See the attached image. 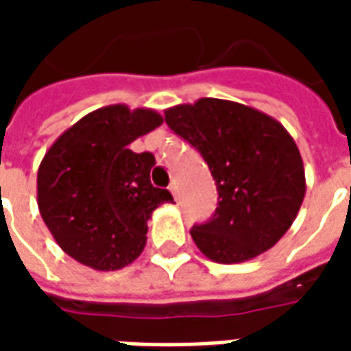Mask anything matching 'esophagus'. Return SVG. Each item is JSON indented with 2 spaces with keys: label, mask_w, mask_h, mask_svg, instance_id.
I'll return each instance as SVG.
<instances>
[{
  "label": "esophagus",
  "mask_w": 351,
  "mask_h": 351,
  "mask_svg": "<svg viewBox=\"0 0 351 351\" xmlns=\"http://www.w3.org/2000/svg\"><path fill=\"white\" fill-rule=\"evenodd\" d=\"M169 190H171V193H173V195H175L176 201H178V184H176L175 180H173V182L169 184Z\"/></svg>",
  "instance_id": "34e87169"
}]
</instances>
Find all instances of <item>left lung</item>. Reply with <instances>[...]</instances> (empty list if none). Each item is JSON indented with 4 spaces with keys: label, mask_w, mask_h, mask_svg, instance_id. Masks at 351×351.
<instances>
[{
    "label": "left lung",
    "mask_w": 351,
    "mask_h": 351,
    "mask_svg": "<svg viewBox=\"0 0 351 351\" xmlns=\"http://www.w3.org/2000/svg\"><path fill=\"white\" fill-rule=\"evenodd\" d=\"M165 122L195 146L218 188L213 220L191 239L216 263H243L278 243L306 193L304 165L287 130L237 101L201 97L165 108Z\"/></svg>",
    "instance_id": "obj_1"
}]
</instances>
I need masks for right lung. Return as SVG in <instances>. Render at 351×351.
<instances>
[{"mask_svg": "<svg viewBox=\"0 0 351 351\" xmlns=\"http://www.w3.org/2000/svg\"><path fill=\"white\" fill-rule=\"evenodd\" d=\"M163 123L152 108L108 105L52 143L37 171V205L58 246L95 271H118L145 250L146 221L167 190L150 184L156 160L128 148Z\"/></svg>", "mask_w": 351, "mask_h": 351, "instance_id": "1", "label": "right lung"}]
</instances>
